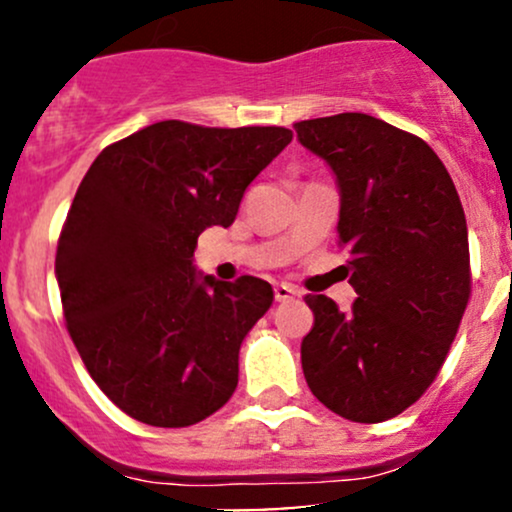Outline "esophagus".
<instances>
[{
  "label": "esophagus",
  "instance_id": "obj_1",
  "mask_svg": "<svg viewBox=\"0 0 512 512\" xmlns=\"http://www.w3.org/2000/svg\"><path fill=\"white\" fill-rule=\"evenodd\" d=\"M298 296V289L296 286H291V284H276L274 286V298L279 303H286V301H293V298Z\"/></svg>",
  "mask_w": 512,
  "mask_h": 512
}]
</instances>
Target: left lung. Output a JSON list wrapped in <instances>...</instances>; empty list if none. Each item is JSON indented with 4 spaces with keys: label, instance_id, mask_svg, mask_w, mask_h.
Returning <instances> with one entry per match:
<instances>
[{
    "label": "left lung",
    "instance_id": "obj_1",
    "mask_svg": "<svg viewBox=\"0 0 512 512\" xmlns=\"http://www.w3.org/2000/svg\"><path fill=\"white\" fill-rule=\"evenodd\" d=\"M293 127L337 175L339 245L358 293L349 313L305 296L315 315L301 344L305 383L334 414L380 424L431 387L472 296L460 195L424 139L378 117L339 113Z\"/></svg>",
    "mask_w": 512,
    "mask_h": 512
}]
</instances>
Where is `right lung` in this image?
Returning <instances> with one entry per match:
<instances>
[{
    "label": "right lung",
    "mask_w": 512,
    "mask_h": 512,
    "mask_svg": "<svg viewBox=\"0 0 512 512\" xmlns=\"http://www.w3.org/2000/svg\"><path fill=\"white\" fill-rule=\"evenodd\" d=\"M291 139L286 127L163 120L105 146L81 180L55 255L64 325L132 419L192 426L236 392L240 344L274 291L248 274L199 279L192 255Z\"/></svg>",
    "instance_id": "add662e5"
}]
</instances>
